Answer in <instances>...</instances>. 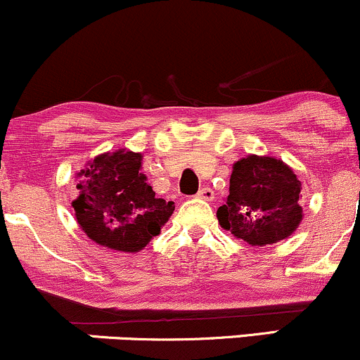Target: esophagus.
<instances>
[{"label": "esophagus", "instance_id": "34e87169", "mask_svg": "<svg viewBox=\"0 0 360 360\" xmlns=\"http://www.w3.org/2000/svg\"><path fill=\"white\" fill-rule=\"evenodd\" d=\"M198 198L205 200V201H212L215 198V193H213L212 188H201L198 191Z\"/></svg>", "mask_w": 360, "mask_h": 360}]
</instances>
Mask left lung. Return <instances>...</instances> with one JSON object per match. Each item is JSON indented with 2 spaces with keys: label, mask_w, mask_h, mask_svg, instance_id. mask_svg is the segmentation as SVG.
Segmentation results:
<instances>
[{
  "label": "left lung",
  "mask_w": 360,
  "mask_h": 360,
  "mask_svg": "<svg viewBox=\"0 0 360 360\" xmlns=\"http://www.w3.org/2000/svg\"><path fill=\"white\" fill-rule=\"evenodd\" d=\"M301 181L283 160L248 155L232 165L229 196L217 210L220 227L251 246L287 239L302 222Z\"/></svg>",
  "instance_id": "8db88e82"
}]
</instances>
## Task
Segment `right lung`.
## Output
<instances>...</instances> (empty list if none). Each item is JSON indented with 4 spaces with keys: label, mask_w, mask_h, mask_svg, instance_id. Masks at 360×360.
<instances>
[{
    "label": "right lung",
    "mask_w": 360,
    "mask_h": 360,
    "mask_svg": "<svg viewBox=\"0 0 360 360\" xmlns=\"http://www.w3.org/2000/svg\"><path fill=\"white\" fill-rule=\"evenodd\" d=\"M141 160V153L121 148L94 157L77 174L78 196L71 207L82 231L98 246L141 251L172 215L174 201L157 198Z\"/></svg>",
    "instance_id": "add662e5"
}]
</instances>
